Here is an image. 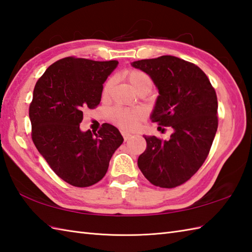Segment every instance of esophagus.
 Here are the masks:
<instances>
[{"mask_svg":"<svg viewBox=\"0 0 252 252\" xmlns=\"http://www.w3.org/2000/svg\"><path fill=\"white\" fill-rule=\"evenodd\" d=\"M121 134H122V136H123V138H125V141H126V140H129V138L132 136V134L131 133H129V132H126V131H122L121 132Z\"/></svg>","mask_w":252,"mask_h":252,"instance_id":"esophagus-1","label":"esophagus"}]
</instances>
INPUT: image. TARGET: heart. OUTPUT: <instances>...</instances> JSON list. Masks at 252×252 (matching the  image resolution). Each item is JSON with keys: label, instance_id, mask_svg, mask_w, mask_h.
Returning <instances> with one entry per match:
<instances>
[{"label": "heart", "instance_id": "heart-1", "mask_svg": "<svg viewBox=\"0 0 252 252\" xmlns=\"http://www.w3.org/2000/svg\"><path fill=\"white\" fill-rule=\"evenodd\" d=\"M126 76L129 80L132 87L135 89L136 92H149L153 88V80L142 70L138 69H131L126 72ZM112 85V79L107 80L103 88V96L108 94ZM145 111L142 108L125 109L121 107H116L109 111V118L112 122L117 123L118 126H122L123 129L133 130L136 129L141 121L145 118Z\"/></svg>", "mask_w": 252, "mask_h": 252}]
</instances>
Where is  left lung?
I'll return each mask as SVG.
<instances>
[{"label":"left lung","instance_id":"obj_1","mask_svg":"<svg viewBox=\"0 0 252 252\" xmlns=\"http://www.w3.org/2000/svg\"><path fill=\"white\" fill-rule=\"evenodd\" d=\"M152 78L159 96L152 120L171 126L170 140L144 135L145 152L137 159L155 186L173 189L189 181L205 162L218 130V98L206 73L195 63L164 55L132 63Z\"/></svg>","mask_w":252,"mask_h":252}]
</instances>
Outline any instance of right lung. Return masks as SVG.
Masks as SVG:
<instances>
[{
  "mask_svg": "<svg viewBox=\"0 0 252 252\" xmlns=\"http://www.w3.org/2000/svg\"><path fill=\"white\" fill-rule=\"evenodd\" d=\"M117 66V61L65 57L35 83L29 107L32 141L51 169L72 186L88 187L103 179L123 142L109 123L97 133L80 129L83 109L98 106L103 84Z\"/></svg>",
  "mask_w": 252,
  "mask_h": 252,
  "instance_id": "add662e5",
  "label": "right lung"
}]
</instances>
